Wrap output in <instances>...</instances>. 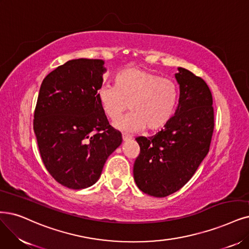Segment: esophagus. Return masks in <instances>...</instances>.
<instances>
[{"label": "esophagus", "instance_id": "obj_1", "mask_svg": "<svg viewBox=\"0 0 249 249\" xmlns=\"http://www.w3.org/2000/svg\"><path fill=\"white\" fill-rule=\"evenodd\" d=\"M122 139H123V142H128V141H130V140L132 139V136L129 135V134L123 133V134H122Z\"/></svg>", "mask_w": 249, "mask_h": 249}]
</instances>
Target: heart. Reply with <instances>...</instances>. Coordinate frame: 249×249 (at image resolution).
<instances>
[{
	"mask_svg": "<svg viewBox=\"0 0 249 249\" xmlns=\"http://www.w3.org/2000/svg\"><path fill=\"white\" fill-rule=\"evenodd\" d=\"M105 114L115 121L129 107L132 110L115 123L126 132L159 130L176 110L178 91L174 83L157 73L137 67H128L115 77V86H101L97 93Z\"/></svg>",
	"mask_w": 249,
	"mask_h": 249,
	"instance_id": "1",
	"label": "heart"
}]
</instances>
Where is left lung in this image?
<instances>
[{"instance_id": "1", "label": "left lung", "mask_w": 249, "mask_h": 249, "mask_svg": "<svg viewBox=\"0 0 249 249\" xmlns=\"http://www.w3.org/2000/svg\"><path fill=\"white\" fill-rule=\"evenodd\" d=\"M178 106L164 129L135 141L141 153L133 166L136 186L145 194L166 197L181 189L206 157L213 137V95L203 79L178 68Z\"/></svg>"}]
</instances>
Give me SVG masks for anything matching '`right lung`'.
I'll return each mask as SVG.
<instances>
[{"label": "right lung", "instance_id": "obj_1", "mask_svg": "<svg viewBox=\"0 0 249 249\" xmlns=\"http://www.w3.org/2000/svg\"><path fill=\"white\" fill-rule=\"evenodd\" d=\"M106 71L104 60L78 58L42 82L34 131L46 169L69 189L94 185L108 156L122 143L97 97Z\"/></svg>", "mask_w": 249, "mask_h": 249}]
</instances>
